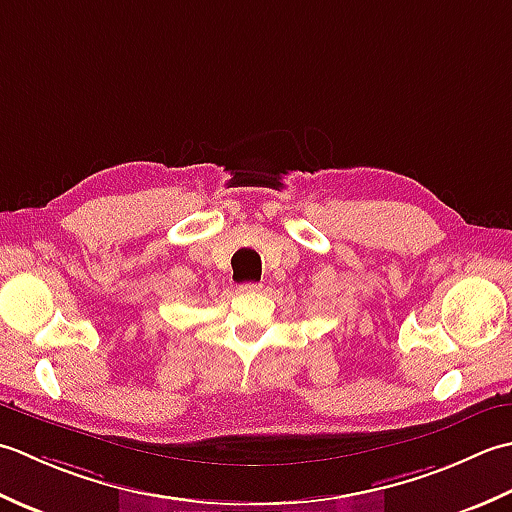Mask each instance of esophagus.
I'll list each match as a JSON object with an SVG mask.
<instances>
[{"label":"esophagus","instance_id":"1","mask_svg":"<svg viewBox=\"0 0 512 512\" xmlns=\"http://www.w3.org/2000/svg\"><path fill=\"white\" fill-rule=\"evenodd\" d=\"M260 289H263V285H260V283L238 285V291H241V294H256V291H260Z\"/></svg>","mask_w":512,"mask_h":512}]
</instances>
